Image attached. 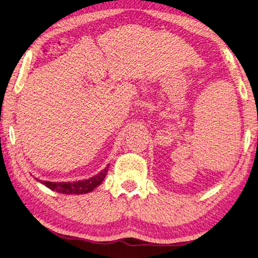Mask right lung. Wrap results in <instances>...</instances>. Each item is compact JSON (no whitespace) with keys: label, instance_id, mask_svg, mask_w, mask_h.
<instances>
[{"label":"right lung","instance_id":"add662e5","mask_svg":"<svg viewBox=\"0 0 258 258\" xmlns=\"http://www.w3.org/2000/svg\"><path fill=\"white\" fill-rule=\"evenodd\" d=\"M107 169L109 166H106L105 168L100 171L98 175L94 177L87 179V180H80L76 182H51V181H43L37 180L45 184L47 188L51 189L52 191H56L58 194H64V195H82L88 194L90 191H92L94 188H97L101 182L104 180L106 176Z\"/></svg>","mask_w":258,"mask_h":258}]
</instances>
